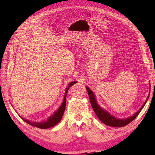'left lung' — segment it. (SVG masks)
Returning a JSON list of instances; mask_svg holds the SVG:
<instances>
[{
	"label": "left lung",
	"instance_id": "obj_1",
	"mask_svg": "<svg viewBox=\"0 0 155 155\" xmlns=\"http://www.w3.org/2000/svg\"><path fill=\"white\" fill-rule=\"evenodd\" d=\"M87 91L88 93V97H89L91 106L93 107V110L94 111L95 114H97V117L99 118L102 123H103L104 124L110 127H122L126 126V125L128 124H129L130 122H132L134 118L139 115L140 112L142 110L143 107H144V105H145L147 101H148V99H149V97H148L147 98V101H145V103L143 104L142 107H141L139 110V111H137V113L133 115V116L128 118H125V119H117V118L113 117V115H110L109 113H107L106 110H103V108L99 107V105H98L97 103L96 99H95V96L94 93L89 88L87 87Z\"/></svg>",
	"mask_w": 155,
	"mask_h": 155
}]
</instances>
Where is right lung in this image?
<instances>
[{
  "instance_id": "add662e5",
  "label": "right lung",
  "mask_w": 155,
  "mask_h": 155,
  "mask_svg": "<svg viewBox=\"0 0 155 155\" xmlns=\"http://www.w3.org/2000/svg\"><path fill=\"white\" fill-rule=\"evenodd\" d=\"M75 83H76V81H74V82H72V83H71L68 84V87L67 88V91L65 92V96L64 98L63 103H62L61 107L58 108L57 111L55 112V113L53 114V115H52V117H49V118L47 120H46L45 122H42V123H35V122L34 123V122H30L28 120H26L22 117H21V118L27 123L39 128H43V129H45V128H51L55 126L56 124H57L59 122L61 121L62 115L64 114L65 107H66V97H67V94L68 88L71 87H72V85Z\"/></svg>"
}]
</instances>
